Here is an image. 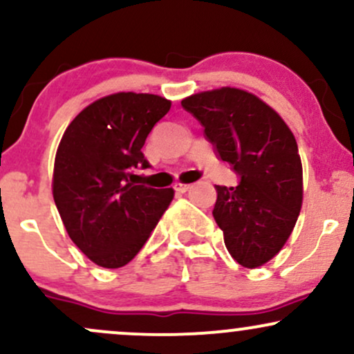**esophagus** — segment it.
Returning a JSON list of instances; mask_svg holds the SVG:
<instances>
[{
    "label": "esophagus",
    "mask_w": 354,
    "mask_h": 354,
    "mask_svg": "<svg viewBox=\"0 0 354 354\" xmlns=\"http://www.w3.org/2000/svg\"><path fill=\"white\" fill-rule=\"evenodd\" d=\"M191 185H183V183H178V185H174V191L176 193H186V191H189Z\"/></svg>",
    "instance_id": "obj_1"
}]
</instances>
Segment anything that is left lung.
<instances>
[{"mask_svg":"<svg viewBox=\"0 0 354 354\" xmlns=\"http://www.w3.org/2000/svg\"><path fill=\"white\" fill-rule=\"evenodd\" d=\"M238 186H216L213 216L230 254L245 268L270 261L290 238L303 201L298 145L281 116L251 93L221 88L181 101Z\"/></svg>","mask_w":354,"mask_h":354,"instance_id":"1","label":"left lung"}]
</instances>
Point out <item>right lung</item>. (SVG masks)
I'll use <instances>...</instances> for the list:
<instances>
[{"instance_id": "add662e5", "label": "right lung", "mask_w": 354, "mask_h": 354, "mask_svg": "<svg viewBox=\"0 0 354 354\" xmlns=\"http://www.w3.org/2000/svg\"><path fill=\"white\" fill-rule=\"evenodd\" d=\"M171 101L116 93L91 103L64 131L55 158L53 198L68 234L103 268L131 261L173 200L171 188L131 181L149 168L143 148Z\"/></svg>"}]
</instances>
